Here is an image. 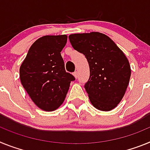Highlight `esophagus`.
Wrapping results in <instances>:
<instances>
[{
    "instance_id": "obj_1",
    "label": "esophagus",
    "mask_w": 150,
    "mask_h": 150,
    "mask_svg": "<svg viewBox=\"0 0 150 150\" xmlns=\"http://www.w3.org/2000/svg\"><path fill=\"white\" fill-rule=\"evenodd\" d=\"M73 75L75 79H77V78H78V72H77V71H75V72L73 73Z\"/></svg>"
}]
</instances>
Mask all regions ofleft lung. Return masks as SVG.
<instances>
[{"label":"left lung","instance_id":"obj_1","mask_svg":"<svg viewBox=\"0 0 150 150\" xmlns=\"http://www.w3.org/2000/svg\"><path fill=\"white\" fill-rule=\"evenodd\" d=\"M69 38L74 49L88 59L90 78L84 88L91 104L101 111L116 107L125 93L131 74L125 53L100 32L72 34Z\"/></svg>","mask_w":150,"mask_h":150}]
</instances>
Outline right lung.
I'll return each instance as SVG.
<instances>
[{
  "mask_svg": "<svg viewBox=\"0 0 150 150\" xmlns=\"http://www.w3.org/2000/svg\"><path fill=\"white\" fill-rule=\"evenodd\" d=\"M67 35H45L33 43L19 69L23 88L38 108L56 110L64 102L75 77L65 70L60 52Z\"/></svg>",
  "mask_w": 150,
  "mask_h": 150,
  "instance_id": "1",
  "label": "right lung"
}]
</instances>
